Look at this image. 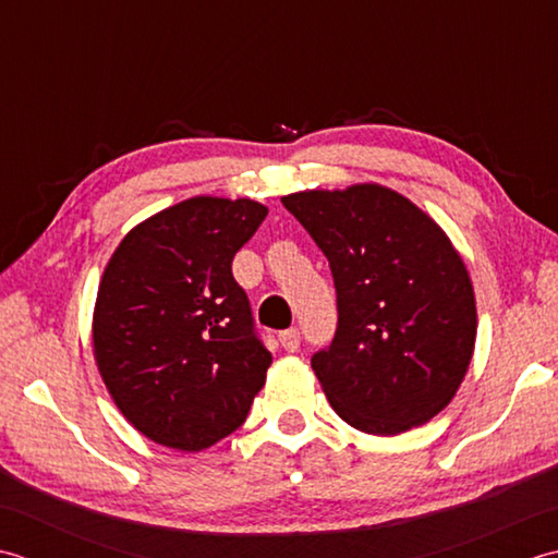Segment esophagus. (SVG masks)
Returning <instances> with one entry per match:
<instances>
[{"label": "esophagus", "instance_id": "esophagus-1", "mask_svg": "<svg viewBox=\"0 0 558 558\" xmlns=\"http://www.w3.org/2000/svg\"><path fill=\"white\" fill-rule=\"evenodd\" d=\"M279 342H281L283 351H295L301 347V332L295 327L283 329V332L279 335Z\"/></svg>", "mask_w": 558, "mask_h": 558}]
</instances>
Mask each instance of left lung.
Wrapping results in <instances>:
<instances>
[{
    "instance_id": "left-lung-1",
    "label": "left lung",
    "mask_w": 558,
    "mask_h": 558,
    "mask_svg": "<svg viewBox=\"0 0 558 558\" xmlns=\"http://www.w3.org/2000/svg\"><path fill=\"white\" fill-rule=\"evenodd\" d=\"M332 269L337 332L311 366L363 434L430 422L458 392L476 339L474 289L440 226L383 185L281 197Z\"/></svg>"
}]
</instances>
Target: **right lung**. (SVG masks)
<instances>
[{
	"label": "right lung",
	"instance_id": "1",
	"mask_svg": "<svg viewBox=\"0 0 558 558\" xmlns=\"http://www.w3.org/2000/svg\"><path fill=\"white\" fill-rule=\"evenodd\" d=\"M265 216L253 199L192 197L134 226L110 257L96 363L122 416L158 446H214L263 390L271 354L231 263Z\"/></svg>",
	"mask_w": 558,
	"mask_h": 558
}]
</instances>
